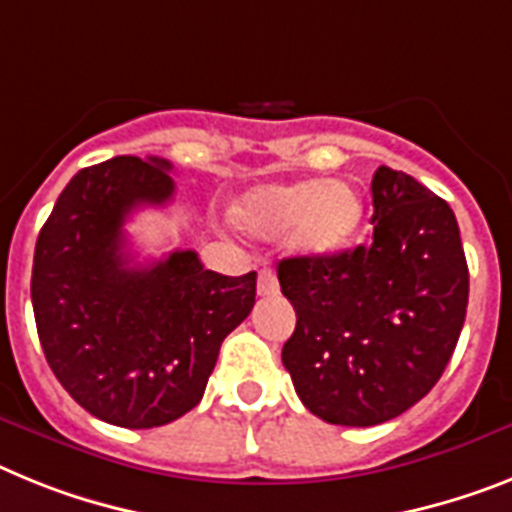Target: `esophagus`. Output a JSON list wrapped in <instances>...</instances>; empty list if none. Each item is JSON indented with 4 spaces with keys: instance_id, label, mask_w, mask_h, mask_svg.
Instances as JSON below:
<instances>
[{
    "instance_id": "esophagus-1",
    "label": "esophagus",
    "mask_w": 512,
    "mask_h": 512,
    "mask_svg": "<svg viewBox=\"0 0 512 512\" xmlns=\"http://www.w3.org/2000/svg\"><path fill=\"white\" fill-rule=\"evenodd\" d=\"M256 290H259L261 298H266V295H274V292H277V277H274L272 269H261L259 285H256Z\"/></svg>"
}]
</instances>
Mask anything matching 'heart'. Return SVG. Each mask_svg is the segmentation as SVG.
I'll return each instance as SVG.
<instances>
[{
    "mask_svg": "<svg viewBox=\"0 0 512 512\" xmlns=\"http://www.w3.org/2000/svg\"><path fill=\"white\" fill-rule=\"evenodd\" d=\"M233 220L259 238L287 235L290 248L300 256L326 259L357 238L365 202L344 181L264 183L240 196Z\"/></svg>",
    "mask_w": 512,
    "mask_h": 512,
    "instance_id": "1",
    "label": "heart"
}]
</instances>
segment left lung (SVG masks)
<instances>
[{
    "mask_svg": "<svg viewBox=\"0 0 512 512\" xmlns=\"http://www.w3.org/2000/svg\"><path fill=\"white\" fill-rule=\"evenodd\" d=\"M370 222L368 246L277 266L298 316L282 362L305 409L331 425H381L427 396L469 305V266L448 202L381 165Z\"/></svg>",
    "mask_w": 512,
    "mask_h": 512,
    "instance_id": "1",
    "label": "left lung"
}]
</instances>
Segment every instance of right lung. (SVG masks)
<instances>
[{"instance_id":"add662e5","label":"right lung","mask_w":512,"mask_h":512,"mask_svg":"<svg viewBox=\"0 0 512 512\" xmlns=\"http://www.w3.org/2000/svg\"><path fill=\"white\" fill-rule=\"evenodd\" d=\"M173 165L113 157L80 170L36 240L30 298L48 365L82 409L147 430L191 412L225 336L256 303V272L204 269L196 251L134 264L124 225L173 199Z\"/></svg>"}]
</instances>
